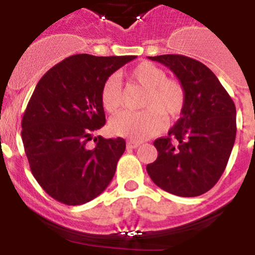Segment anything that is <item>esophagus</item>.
<instances>
[{
  "instance_id": "esophagus-1",
  "label": "esophagus",
  "mask_w": 255,
  "mask_h": 255,
  "mask_svg": "<svg viewBox=\"0 0 255 255\" xmlns=\"http://www.w3.org/2000/svg\"><path fill=\"white\" fill-rule=\"evenodd\" d=\"M140 145V142H138V140H128L127 142V149H135L138 148V146Z\"/></svg>"
}]
</instances>
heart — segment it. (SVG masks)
Segmentation results:
<instances>
[{
	"label": "heart",
	"mask_w": 255,
	"mask_h": 255,
	"mask_svg": "<svg viewBox=\"0 0 255 255\" xmlns=\"http://www.w3.org/2000/svg\"><path fill=\"white\" fill-rule=\"evenodd\" d=\"M133 84L145 90L139 112L123 111L110 121V130L115 135L142 140L160 132L164 117L173 120L184 109L186 92L177 79L166 78L165 71L149 61H143L127 73ZM100 100L104 110L115 113L122 104V89L120 80L110 76L104 81L100 91Z\"/></svg>",
	"instance_id": "1"
}]
</instances>
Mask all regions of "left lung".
Returning a JSON list of instances; mask_svg holds the SVG:
<instances>
[{"label": "left lung", "instance_id": "1", "mask_svg": "<svg viewBox=\"0 0 255 255\" xmlns=\"http://www.w3.org/2000/svg\"><path fill=\"white\" fill-rule=\"evenodd\" d=\"M170 69L186 92L181 117L154 146L146 165L154 184L173 195L194 197L212 189L227 166L236 140V106L215 74L179 54L148 56Z\"/></svg>", "mask_w": 255, "mask_h": 255}]
</instances>
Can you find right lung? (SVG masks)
<instances>
[{
    "mask_svg": "<svg viewBox=\"0 0 255 255\" xmlns=\"http://www.w3.org/2000/svg\"><path fill=\"white\" fill-rule=\"evenodd\" d=\"M137 56L76 54L48 70L33 91L22 118V140L30 170L45 192L61 204L78 206L105 191L123 138H94L106 123L101 86Z\"/></svg>",
    "mask_w": 255,
    "mask_h": 255,
    "instance_id": "obj_1",
    "label": "right lung"
}]
</instances>
